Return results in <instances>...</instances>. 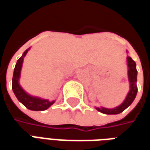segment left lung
Here are the masks:
<instances>
[{"mask_svg":"<svg viewBox=\"0 0 150 150\" xmlns=\"http://www.w3.org/2000/svg\"><path fill=\"white\" fill-rule=\"evenodd\" d=\"M128 52V51H127ZM127 65H128V77L129 81V91L126 96L125 100L119 106L113 108H107L100 107L96 108V109L100 112L107 115H116L122 112L125 110L127 108L131 105L134 99H135L137 93V71L136 68L135 62L132 59L131 57L127 56Z\"/></svg>","mask_w":150,"mask_h":150,"instance_id":"8db88e82","label":"left lung"}]
</instances>
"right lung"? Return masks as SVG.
Listing matches in <instances>:
<instances>
[{
	"instance_id": "right-lung-1",
	"label": "right lung",
	"mask_w": 150,
	"mask_h": 150,
	"mask_svg": "<svg viewBox=\"0 0 150 150\" xmlns=\"http://www.w3.org/2000/svg\"><path fill=\"white\" fill-rule=\"evenodd\" d=\"M30 49V48L27 49L23 53L22 56L18 59V62L16 63L14 71H13V79H12V89H13L16 97L18 98V100L27 108L28 109L32 111L46 110L48 108L50 107L54 103V100L50 101L49 100L42 99V98L33 96L31 95L28 94L27 92L21 88V85L19 83L23 60H24L25 56L26 55V54Z\"/></svg>"
}]
</instances>
